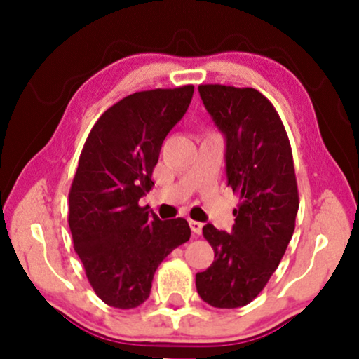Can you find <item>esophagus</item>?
<instances>
[{
    "instance_id": "esophagus-1",
    "label": "esophagus",
    "mask_w": 359,
    "mask_h": 359,
    "mask_svg": "<svg viewBox=\"0 0 359 359\" xmlns=\"http://www.w3.org/2000/svg\"><path fill=\"white\" fill-rule=\"evenodd\" d=\"M189 227H191V230H193L194 235H199L201 232H203V224L198 222V220H189Z\"/></svg>"
}]
</instances>
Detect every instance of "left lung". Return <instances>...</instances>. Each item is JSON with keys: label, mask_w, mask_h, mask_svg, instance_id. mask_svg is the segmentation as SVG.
Returning a JSON list of instances; mask_svg holds the SVG:
<instances>
[{"label": "left lung", "mask_w": 359, "mask_h": 359, "mask_svg": "<svg viewBox=\"0 0 359 359\" xmlns=\"http://www.w3.org/2000/svg\"><path fill=\"white\" fill-rule=\"evenodd\" d=\"M205 109L227 140L229 186L238 196L232 232L203 227L214 262L196 274L204 302L247 306L276 271L296 227L299 191L281 117L255 88L199 85Z\"/></svg>", "instance_id": "obj_1"}]
</instances>
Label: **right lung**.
Returning <instances> with one entry per match:
<instances>
[{"label": "right lung", "mask_w": 359, "mask_h": 359, "mask_svg": "<svg viewBox=\"0 0 359 359\" xmlns=\"http://www.w3.org/2000/svg\"><path fill=\"white\" fill-rule=\"evenodd\" d=\"M193 93L184 85L126 96L102 112L83 145L68 225L88 281L107 306L144 304L158 264L191 237L184 219L160 220L139 199L154 186L161 144Z\"/></svg>", "instance_id": "obj_1"}]
</instances>
